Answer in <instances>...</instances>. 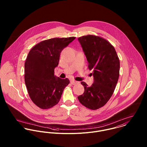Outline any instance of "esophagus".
I'll list each match as a JSON object with an SVG mask.
<instances>
[{
    "instance_id": "1",
    "label": "esophagus",
    "mask_w": 147,
    "mask_h": 147,
    "mask_svg": "<svg viewBox=\"0 0 147 147\" xmlns=\"http://www.w3.org/2000/svg\"><path fill=\"white\" fill-rule=\"evenodd\" d=\"M70 82H71V84H72V85H76V84H78L79 83V82L75 81V80H71Z\"/></svg>"
}]
</instances>
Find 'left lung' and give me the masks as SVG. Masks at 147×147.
<instances>
[{
	"mask_svg": "<svg viewBox=\"0 0 147 147\" xmlns=\"http://www.w3.org/2000/svg\"><path fill=\"white\" fill-rule=\"evenodd\" d=\"M78 40L88 62V68L93 70L94 83L88 86L81 82L84 92L78 98L86 107L96 110L104 106L114 93L119 76V59L114 46L101 37L87 35Z\"/></svg>",
	"mask_w": 147,
	"mask_h": 147,
	"instance_id": "left-lung-1",
	"label": "left lung"
}]
</instances>
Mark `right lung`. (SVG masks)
I'll return each instance as SVG.
<instances>
[{
    "mask_svg": "<svg viewBox=\"0 0 147 147\" xmlns=\"http://www.w3.org/2000/svg\"><path fill=\"white\" fill-rule=\"evenodd\" d=\"M76 37L54 38L36 45L25 62V83L33 102L42 109L57 105L63 90L69 83L66 78L54 76L61 51Z\"/></svg>",
    "mask_w": 147,
    "mask_h": 147,
    "instance_id": "obj_1",
    "label": "right lung"
}]
</instances>
